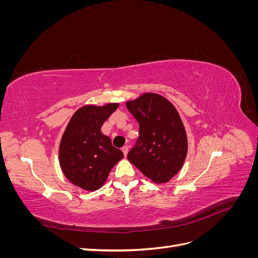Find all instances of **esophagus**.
I'll list each match as a JSON object with an SVG mask.
<instances>
[{
    "instance_id": "esophagus-1",
    "label": "esophagus",
    "mask_w": 258,
    "mask_h": 258,
    "mask_svg": "<svg viewBox=\"0 0 258 258\" xmlns=\"http://www.w3.org/2000/svg\"><path fill=\"white\" fill-rule=\"evenodd\" d=\"M121 151H122V153H123V155H124V156H127L128 151H129V147H128L127 145H124V146L121 148Z\"/></svg>"
}]
</instances>
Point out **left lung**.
I'll list each match as a JSON object with an SVG mask.
<instances>
[{
	"label": "left lung",
	"mask_w": 258,
	"mask_h": 258,
	"mask_svg": "<svg viewBox=\"0 0 258 258\" xmlns=\"http://www.w3.org/2000/svg\"><path fill=\"white\" fill-rule=\"evenodd\" d=\"M139 122L140 136L128 160L154 183H167L182 169L187 136L176 108L157 93L147 92L126 103Z\"/></svg>",
	"instance_id": "1"
}]
</instances>
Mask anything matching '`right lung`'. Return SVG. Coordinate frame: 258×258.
Listing matches in <instances>:
<instances>
[{
  "mask_svg": "<svg viewBox=\"0 0 258 258\" xmlns=\"http://www.w3.org/2000/svg\"><path fill=\"white\" fill-rule=\"evenodd\" d=\"M118 103L103 106L85 105L77 110L62 136L59 162L62 172L72 184L93 191L104 184L112 168L123 154L101 132L103 122Z\"/></svg>",
  "mask_w": 258,
  "mask_h": 258,
  "instance_id": "1",
  "label": "right lung"
}]
</instances>
